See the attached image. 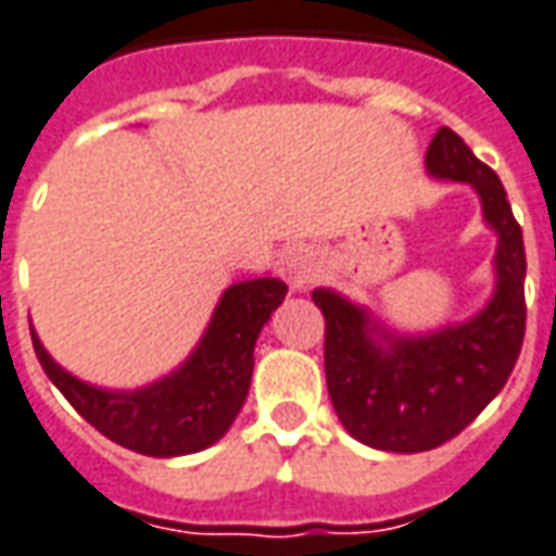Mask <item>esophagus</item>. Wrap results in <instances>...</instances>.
Wrapping results in <instances>:
<instances>
[{
  "mask_svg": "<svg viewBox=\"0 0 556 556\" xmlns=\"http://www.w3.org/2000/svg\"><path fill=\"white\" fill-rule=\"evenodd\" d=\"M285 275L293 290H305L314 281V257L305 248H293L285 254Z\"/></svg>",
  "mask_w": 556,
  "mask_h": 556,
  "instance_id": "34e87169",
  "label": "esophagus"
}]
</instances>
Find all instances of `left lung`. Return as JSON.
<instances>
[{
	"label": "left lung",
	"mask_w": 556,
	"mask_h": 556,
	"mask_svg": "<svg viewBox=\"0 0 556 556\" xmlns=\"http://www.w3.org/2000/svg\"><path fill=\"white\" fill-rule=\"evenodd\" d=\"M425 161L440 179L473 185L488 224L500 233L491 305L446 332L392 338L338 293L314 290L311 296L326 320L323 362L334 413L356 440L386 452H425L460 434L506 386L527 326L521 224L511 215L500 176L452 128L434 134ZM368 328L390 344L377 349Z\"/></svg>",
	"instance_id": "8db88e82"
}]
</instances>
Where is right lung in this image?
I'll use <instances>...</instances> for the list:
<instances>
[{"instance_id":"right-lung-1","label":"right lung","mask_w":556,"mask_h":556,"mask_svg":"<svg viewBox=\"0 0 556 556\" xmlns=\"http://www.w3.org/2000/svg\"><path fill=\"white\" fill-rule=\"evenodd\" d=\"M285 296L287 285L278 278L233 285L194 356L167 380L140 392H104L80 383L47 356L35 332L33 348L53 386L96 431L140 455L176 458L227 434L245 404L260 329Z\"/></svg>"}]
</instances>
